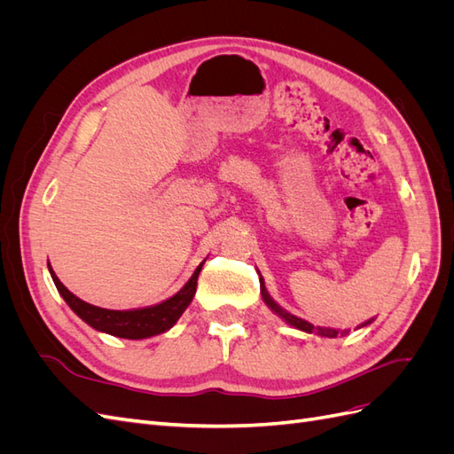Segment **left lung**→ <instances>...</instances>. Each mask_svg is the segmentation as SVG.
Instances as JSON below:
<instances>
[{"instance_id": "obj_1", "label": "left lung", "mask_w": 454, "mask_h": 454, "mask_svg": "<svg viewBox=\"0 0 454 454\" xmlns=\"http://www.w3.org/2000/svg\"><path fill=\"white\" fill-rule=\"evenodd\" d=\"M261 295H263V301L265 303L277 312V314H280L282 318L287 322V324H292L294 327H297V329H303V332H307V333H318V335H324V337H337V333L339 332H335V329H324V327H314L312 324H309V322H305V320H301V318H295V316H292L290 312H286V310H282L277 303H274V301L269 297V294L265 292V286H263V280H261Z\"/></svg>"}]
</instances>
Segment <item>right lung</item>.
Instances as JSON below:
<instances>
[{
    "instance_id": "1",
    "label": "right lung",
    "mask_w": 454,
    "mask_h": 454,
    "mask_svg": "<svg viewBox=\"0 0 454 454\" xmlns=\"http://www.w3.org/2000/svg\"><path fill=\"white\" fill-rule=\"evenodd\" d=\"M202 265L204 261L197 267L193 277L189 278V282L174 297L162 301V303L155 307L138 309V310H107V309L89 305L67 290V287L59 280L57 274H54L51 265H49V272L54 286H57V290L60 292L66 303L70 305V309L79 316V318L87 322L90 327L114 337L145 339V337L164 333L184 314V310L189 307L197 292V280H199V272Z\"/></svg>"
}]
</instances>
